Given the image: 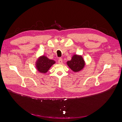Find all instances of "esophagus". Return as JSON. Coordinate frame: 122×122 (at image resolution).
<instances>
[{
    "mask_svg": "<svg viewBox=\"0 0 122 122\" xmlns=\"http://www.w3.org/2000/svg\"><path fill=\"white\" fill-rule=\"evenodd\" d=\"M58 64H62V60L61 58H60L58 59Z\"/></svg>",
    "mask_w": 122,
    "mask_h": 122,
    "instance_id": "esophagus-1",
    "label": "esophagus"
}]
</instances>
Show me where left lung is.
Wrapping results in <instances>:
<instances>
[{"label": "left lung", "mask_w": 122, "mask_h": 122, "mask_svg": "<svg viewBox=\"0 0 122 122\" xmlns=\"http://www.w3.org/2000/svg\"><path fill=\"white\" fill-rule=\"evenodd\" d=\"M67 65L73 71L78 72L83 69L85 64L81 56L74 55L72 60L67 62Z\"/></svg>", "instance_id": "obj_1"}]
</instances>
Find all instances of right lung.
I'll return each instance as SVG.
<instances>
[{"label": "right lung", "instance_id": "1", "mask_svg": "<svg viewBox=\"0 0 122 122\" xmlns=\"http://www.w3.org/2000/svg\"><path fill=\"white\" fill-rule=\"evenodd\" d=\"M54 63V61L49 60L45 56H42L36 61V69L40 73H45Z\"/></svg>", "mask_w": 122, "mask_h": 122}]
</instances>
